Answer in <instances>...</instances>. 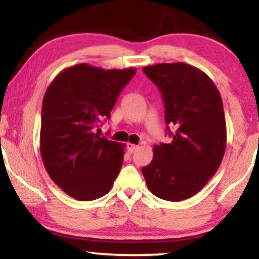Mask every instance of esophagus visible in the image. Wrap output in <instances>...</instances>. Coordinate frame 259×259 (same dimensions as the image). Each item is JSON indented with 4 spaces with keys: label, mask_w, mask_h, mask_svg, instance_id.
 <instances>
[{
    "label": "esophagus",
    "mask_w": 259,
    "mask_h": 259,
    "mask_svg": "<svg viewBox=\"0 0 259 259\" xmlns=\"http://www.w3.org/2000/svg\"><path fill=\"white\" fill-rule=\"evenodd\" d=\"M138 148H139V146H136V145H134V144H127L126 145V150H127V152H129L130 154L135 152V151L138 150Z\"/></svg>",
    "instance_id": "34e87169"
}]
</instances>
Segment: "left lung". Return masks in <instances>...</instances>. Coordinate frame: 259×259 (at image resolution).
<instances>
[{
	"instance_id": "1",
	"label": "left lung",
	"mask_w": 259,
	"mask_h": 259,
	"mask_svg": "<svg viewBox=\"0 0 259 259\" xmlns=\"http://www.w3.org/2000/svg\"><path fill=\"white\" fill-rule=\"evenodd\" d=\"M158 88L170 144L153 147L142 168L154 196L179 202L197 194L215 174L227 147V124L218 89L207 74L186 63L142 68Z\"/></svg>"
}]
</instances>
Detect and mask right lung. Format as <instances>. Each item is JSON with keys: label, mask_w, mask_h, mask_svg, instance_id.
Instances as JSON below:
<instances>
[{"label": "right lung", "mask_w": 259, "mask_h": 259, "mask_svg": "<svg viewBox=\"0 0 259 259\" xmlns=\"http://www.w3.org/2000/svg\"><path fill=\"white\" fill-rule=\"evenodd\" d=\"M135 68L109 69L81 63L50 84L41 109L40 152L50 178L67 195L92 201L112 189L124 145L96 134Z\"/></svg>", "instance_id": "obj_1"}]
</instances>
